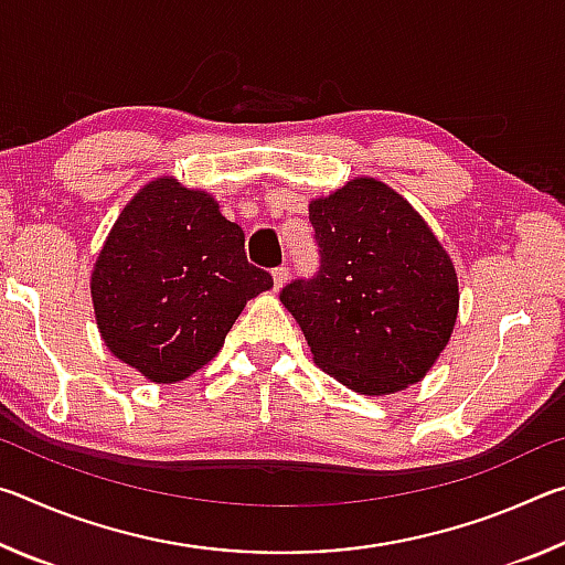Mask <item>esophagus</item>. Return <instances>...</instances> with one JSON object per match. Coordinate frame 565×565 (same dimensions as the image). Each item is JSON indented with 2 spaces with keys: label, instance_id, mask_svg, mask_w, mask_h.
<instances>
[{
  "label": "esophagus",
  "instance_id": "1",
  "mask_svg": "<svg viewBox=\"0 0 565 565\" xmlns=\"http://www.w3.org/2000/svg\"><path fill=\"white\" fill-rule=\"evenodd\" d=\"M271 276H274V289H281V286L289 281V266H284V264L276 266Z\"/></svg>",
  "mask_w": 565,
  "mask_h": 565
}]
</instances>
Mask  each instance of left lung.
<instances>
[{
	"label": "left lung",
	"instance_id": "left-lung-1",
	"mask_svg": "<svg viewBox=\"0 0 565 565\" xmlns=\"http://www.w3.org/2000/svg\"><path fill=\"white\" fill-rule=\"evenodd\" d=\"M319 266L279 299L313 361L343 386L381 396L416 384L451 339L454 264L411 204L353 179L309 206Z\"/></svg>",
	"mask_w": 565,
	"mask_h": 565
}]
</instances>
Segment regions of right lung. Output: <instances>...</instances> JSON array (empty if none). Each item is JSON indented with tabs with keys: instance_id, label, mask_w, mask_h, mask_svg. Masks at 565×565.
<instances>
[{
	"instance_id": "right-lung-1",
	"label": "right lung",
	"mask_w": 565,
	"mask_h": 565,
	"mask_svg": "<svg viewBox=\"0 0 565 565\" xmlns=\"http://www.w3.org/2000/svg\"><path fill=\"white\" fill-rule=\"evenodd\" d=\"M271 286L269 271L246 262L242 226L212 196L157 179L114 224L92 299L114 356L171 384L212 361L244 303Z\"/></svg>"
}]
</instances>
